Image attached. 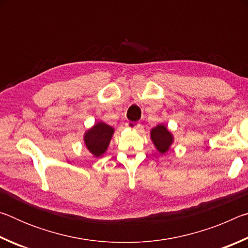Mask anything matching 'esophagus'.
<instances>
[{
    "label": "esophagus",
    "mask_w": 248,
    "mask_h": 248,
    "mask_svg": "<svg viewBox=\"0 0 248 248\" xmlns=\"http://www.w3.org/2000/svg\"><path fill=\"white\" fill-rule=\"evenodd\" d=\"M128 128L130 129H133V130H137V131H139V130L142 129V124H138V123H132V121H128L127 124H125Z\"/></svg>",
    "instance_id": "34e87169"
}]
</instances>
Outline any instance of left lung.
<instances>
[{"instance_id":"left-lung-1","label":"left lung","mask_w":248,"mask_h":248,"mask_svg":"<svg viewBox=\"0 0 248 248\" xmlns=\"http://www.w3.org/2000/svg\"><path fill=\"white\" fill-rule=\"evenodd\" d=\"M150 138L156 150L161 154L169 152L174 143V136L164 124H159L151 129Z\"/></svg>"}]
</instances>
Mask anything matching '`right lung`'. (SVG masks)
Returning a JSON list of instances; mask_svg holds the SVG:
<instances>
[{
  "label": "right lung",
  "instance_id": "obj_1",
  "mask_svg": "<svg viewBox=\"0 0 248 248\" xmlns=\"http://www.w3.org/2000/svg\"><path fill=\"white\" fill-rule=\"evenodd\" d=\"M114 132L115 129L111 125L105 124L104 121H98L84 133V145L93 156H103L106 153Z\"/></svg>",
  "mask_w": 248,
  "mask_h": 248
}]
</instances>
